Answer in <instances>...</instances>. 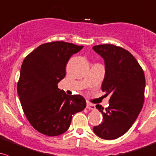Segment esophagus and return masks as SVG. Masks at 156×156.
Listing matches in <instances>:
<instances>
[{"instance_id": "esophagus-1", "label": "esophagus", "mask_w": 156, "mask_h": 156, "mask_svg": "<svg viewBox=\"0 0 156 156\" xmlns=\"http://www.w3.org/2000/svg\"><path fill=\"white\" fill-rule=\"evenodd\" d=\"M87 108L89 109V110H95L96 109V107H95V104H90V103H87Z\"/></svg>"}]
</instances>
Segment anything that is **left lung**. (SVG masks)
I'll use <instances>...</instances> for the list:
<instances>
[{"label":"left lung","instance_id":"left-lung-1","mask_svg":"<svg viewBox=\"0 0 156 156\" xmlns=\"http://www.w3.org/2000/svg\"><path fill=\"white\" fill-rule=\"evenodd\" d=\"M93 49L104 61L101 90L110 95L107 108L96 105L103 114V121L94 126L93 131L101 139L115 140L129 130L143 108L144 72L135 57L123 48L104 44L93 46Z\"/></svg>","mask_w":156,"mask_h":156}]
</instances>
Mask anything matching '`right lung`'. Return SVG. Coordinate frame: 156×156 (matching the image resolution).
Returning <instances> with one entry per match:
<instances>
[{
  "instance_id": "1",
  "label": "right lung",
  "mask_w": 156,
  "mask_h": 156,
  "mask_svg": "<svg viewBox=\"0 0 156 156\" xmlns=\"http://www.w3.org/2000/svg\"><path fill=\"white\" fill-rule=\"evenodd\" d=\"M82 48L62 41L45 43L23 62L17 93L27 120L38 132L49 136L64 133L72 115L86 107L82 96L68 95L58 87L69 58Z\"/></svg>"
}]
</instances>
